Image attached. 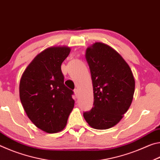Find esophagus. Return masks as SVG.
Instances as JSON below:
<instances>
[{
	"label": "esophagus",
	"instance_id": "esophagus-1",
	"mask_svg": "<svg viewBox=\"0 0 160 160\" xmlns=\"http://www.w3.org/2000/svg\"><path fill=\"white\" fill-rule=\"evenodd\" d=\"M74 92H75V96H76V97L79 95V90H78V89H75Z\"/></svg>",
	"mask_w": 160,
	"mask_h": 160
}]
</instances>
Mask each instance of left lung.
<instances>
[{
  "mask_svg": "<svg viewBox=\"0 0 160 160\" xmlns=\"http://www.w3.org/2000/svg\"><path fill=\"white\" fill-rule=\"evenodd\" d=\"M85 58L90 70L94 107L83 116L90 126L105 130L116 125L131 106L135 79L128 64L117 51L104 43L87 48Z\"/></svg>",
  "mask_w": 160,
  "mask_h": 160,
  "instance_id": "left-lung-1",
  "label": "left lung"
}]
</instances>
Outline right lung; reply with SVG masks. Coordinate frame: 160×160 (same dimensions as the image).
<instances>
[{"mask_svg": "<svg viewBox=\"0 0 160 160\" xmlns=\"http://www.w3.org/2000/svg\"><path fill=\"white\" fill-rule=\"evenodd\" d=\"M70 52L68 47H51L38 54L24 71L20 98L27 116L48 133L61 131L74 107L73 94L64 85L61 66Z\"/></svg>", "mask_w": 160, "mask_h": 160, "instance_id": "right-lung-1", "label": "right lung"}]
</instances>
